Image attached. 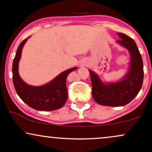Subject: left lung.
<instances>
[{
  "instance_id": "1",
  "label": "left lung",
  "mask_w": 152,
  "mask_h": 152,
  "mask_svg": "<svg viewBox=\"0 0 152 152\" xmlns=\"http://www.w3.org/2000/svg\"><path fill=\"white\" fill-rule=\"evenodd\" d=\"M121 39L117 41L127 48L131 54L129 70L121 81L104 84L96 73L89 70L92 86L93 98L104 106H124L134 99L142 87L144 80L143 61L134 40L126 34L117 33Z\"/></svg>"
}]
</instances>
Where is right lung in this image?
I'll use <instances>...</instances> for the list:
<instances>
[{
    "instance_id": "1",
    "label": "right lung",
    "mask_w": 152,
    "mask_h": 152,
    "mask_svg": "<svg viewBox=\"0 0 152 152\" xmlns=\"http://www.w3.org/2000/svg\"><path fill=\"white\" fill-rule=\"evenodd\" d=\"M28 38L25 39L18 47L13 61V83L16 93L30 107L37 110L50 111L61 108L68 97L66 78L70 73L77 68H70L56 76L48 84L40 86H33L22 81L20 78L18 67L21 51Z\"/></svg>"
}]
</instances>
